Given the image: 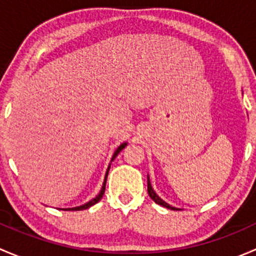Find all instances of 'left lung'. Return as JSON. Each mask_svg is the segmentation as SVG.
<instances>
[{"label":"left lung","instance_id":"obj_1","mask_svg":"<svg viewBox=\"0 0 256 256\" xmlns=\"http://www.w3.org/2000/svg\"><path fill=\"white\" fill-rule=\"evenodd\" d=\"M147 192H148V196H150V197H151V200H154V202H156L157 204L162 206V207H166V208H168V209H172V210H180V209H178V208H174V207H172V206L167 204L166 202H164V200H162L161 198H160L156 194V192H154V190H152V186H151V183H150V178H147Z\"/></svg>","mask_w":256,"mask_h":256}]
</instances>
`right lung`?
<instances>
[{
  "mask_svg": "<svg viewBox=\"0 0 256 256\" xmlns=\"http://www.w3.org/2000/svg\"><path fill=\"white\" fill-rule=\"evenodd\" d=\"M125 146H126V144H120V146L118 147V150H116V151H115V154H114V156H112V161H114V160H115V157L118 156V152H120L121 150H122L124 147H125ZM109 170H110V166H109V168H108V171H106V174H105V180H104V183H102V190H100V193H99V194L96 196V197L94 198V200H90V202L85 203V204L80 206V207H76V208H68V209H64V210H84V209H88V208H89V207H92V206H94L95 203H98V202H99V200H102V196H104V193H105V186H106V178H108V174H109Z\"/></svg>",
  "mask_w": 256,
  "mask_h": 256,
  "instance_id": "obj_1",
  "label": "right lung"
}]
</instances>
